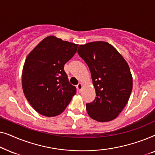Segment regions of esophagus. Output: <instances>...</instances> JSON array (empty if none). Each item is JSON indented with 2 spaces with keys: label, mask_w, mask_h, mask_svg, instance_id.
Masks as SVG:
<instances>
[{
  "label": "esophagus",
  "mask_w": 155,
  "mask_h": 155,
  "mask_svg": "<svg viewBox=\"0 0 155 155\" xmlns=\"http://www.w3.org/2000/svg\"><path fill=\"white\" fill-rule=\"evenodd\" d=\"M77 88H78V92H80L82 91V83H79L77 85Z\"/></svg>",
  "instance_id": "1"
}]
</instances>
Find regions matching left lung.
<instances>
[{"label":"left lung","instance_id":"obj_1","mask_svg":"<svg viewBox=\"0 0 155 155\" xmlns=\"http://www.w3.org/2000/svg\"><path fill=\"white\" fill-rule=\"evenodd\" d=\"M78 53L90 68L96 97L86 104L92 119L107 122L118 116L128 103L133 78L128 63L111 44L94 41L80 45Z\"/></svg>","mask_w":155,"mask_h":155}]
</instances>
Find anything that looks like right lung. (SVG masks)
Here are the masks:
<instances>
[{
  "label": "right lung",
  "instance_id": "right-lung-1",
  "mask_svg": "<svg viewBox=\"0 0 155 155\" xmlns=\"http://www.w3.org/2000/svg\"><path fill=\"white\" fill-rule=\"evenodd\" d=\"M78 44L53 36L44 39L27 56L22 71V89L31 107L51 117L62 113L76 94L64 65L77 51Z\"/></svg>",
  "mask_w": 155,
  "mask_h": 155
}]
</instances>
